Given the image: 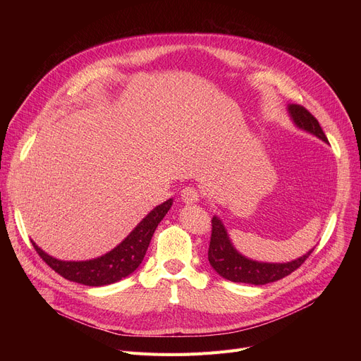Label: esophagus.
<instances>
[{"instance_id":"obj_1","label":"esophagus","mask_w":361,"mask_h":361,"mask_svg":"<svg viewBox=\"0 0 361 361\" xmlns=\"http://www.w3.org/2000/svg\"><path fill=\"white\" fill-rule=\"evenodd\" d=\"M181 200L187 204L197 203L200 200V195L195 187H185V188H183V192H181Z\"/></svg>"}]
</instances>
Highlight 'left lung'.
Instances as JSON below:
<instances>
[{"instance_id":"left-lung-1","label":"left lung","mask_w":361,"mask_h":361,"mask_svg":"<svg viewBox=\"0 0 361 361\" xmlns=\"http://www.w3.org/2000/svg\"><path fill=\"white\" fill-rule=\"evenodd\" d=\"M288 112L293 123L298 128L328 143V137L325 136L319 121L305 106L290 104ZM312 252L313 249L301 257L286 263H269L249 259L237 252L222 221L216 215L212 218V235L207 259H209L211 267L215 269V272L228 281L252 283V286H264V283L275 282L300 268Z\"/></svg>"}]
</instances>
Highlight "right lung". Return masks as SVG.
Listing matches in <instances>:
<instances>
[{
  "label": "right lung",
  "mask_w": 361,
  "mask_h": 361,
  "mask_svg": "<svg viewBox=\"0 0 361 361\" xmlns=\"http://www.w3.org/2000/svg\"><path fill=\"white\" fill-rule=\"evenodd\" d=\"M171 206H173V199H168L166 202L154 207L117 247L92 260H59L47 255L33 241L32 244L37 255L42 257L47 264H49V268L63 278L89 287L108 286V283H114L128 276L139 268L149 247L152 235H154L158 224L171 209Z\"/></svg>",
  "instance_id": "obj_1"
}]
</instances>
